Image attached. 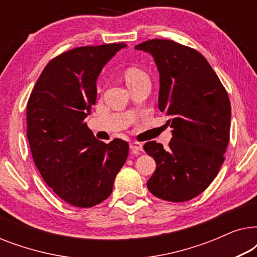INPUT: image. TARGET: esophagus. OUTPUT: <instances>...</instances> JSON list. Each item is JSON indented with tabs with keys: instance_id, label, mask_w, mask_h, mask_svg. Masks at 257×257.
I'll list each match as a JSON object with an SVG mask.
<instances>
[{
	"instance_id": "obj_1",
	"label": "esophagus",
	"mask_w": 257,
	"mask_h": 257,
	"mask_svg": "<svg viewBox=\"0 0 257 257\" xmlns=\"http://www.w3.org/2000/svg\"><path fill=\"white\" fill-rule=\"evenodd\" d=\"M130 147H131V150H135V151H143V143H139V142H132L130 144Z\"/></svg>"
}]
</instances>
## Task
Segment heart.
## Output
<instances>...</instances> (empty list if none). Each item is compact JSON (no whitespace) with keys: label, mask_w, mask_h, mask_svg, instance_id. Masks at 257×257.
<instances>
[{"label":"heart","mask_w":257,"mask_h":257,"mask_svg":"<svg viewBox=\"0 0 257 257\" xmlns=\"http://www.w3.org/2000/svg\"><path fill=\"white\" fill-rule=\"evenodd\" d=\"M124 77H125L126 84H130V83H133V82H136V80H139L147 76L142 69L137 68V66H130V68L125 70Z\"/></svg>","instance_id":"heart-1"}]
</instances>
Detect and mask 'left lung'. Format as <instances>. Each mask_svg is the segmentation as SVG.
<instances>
[{
    "label": "left lung",
    "instance_id": "obj_1",
    "mask_svg": "<svg viewBox=\"0 0 257 257\" xmlns=\"http://www.w3.org/2000/svg\"><path fill=\"white\" fill-rule=\"evenodd\" d=\"M150 52L160 73L159 108L173 131L167 149L149 142L144 150L157 168L147 188L157 198L188 201L202 193L224 161L230 128V101L207 59L186 45L154 38L136 45Z\"/></svg>",
    "mask_w": 257,
    "mask_h": 257
}]
</instances>
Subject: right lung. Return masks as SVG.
<instances>
[{
	"label": "right lung",
	"mask_w": 257,
	"mask_h": 257,
	"mask_svg": "<svg viewBox=\"0 0 257 257\" xmlns=\"http://www.w3.org/2000/svg\"><path fill=\"white\" fill-rule=\"evenodd\" d=\"M125 43L71 49L48 63L27 104V137L37 170L59 198L80 208L112 193L128 144H105L85 120L96 104L97 78Z\"/></svg>",
	"instance_id": "right-lung-1"
}]
</instances>
